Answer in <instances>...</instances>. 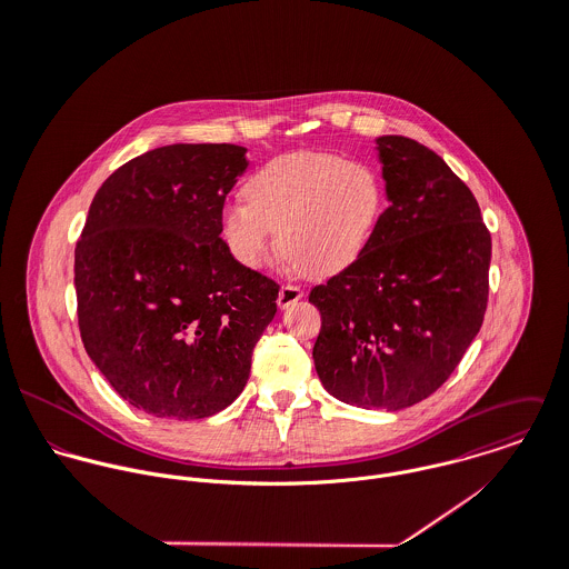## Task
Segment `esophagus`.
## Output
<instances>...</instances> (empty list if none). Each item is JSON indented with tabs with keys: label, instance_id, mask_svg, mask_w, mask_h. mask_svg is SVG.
<instances>
[{
	"label": "esophagus",
	"instance_id": "1",
	"mask_svg": "<svg viewBox=\"0 0 569 569\" xmlns=\"http://www.w3.org/2000/svg\"><path fill=\"white\" fill-rule=\"evenodd\" d=\"M302 296H305V291H302L298 284H282V287H280V293H278V307H280V309H287V307H291L293 302H298Z\"/></svg>",
	"mask_w": 569,
	"mask_h": 569
}]
</instances>
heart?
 Returning <instances> with one entry per match:
<instances>
[{"mask_svg": "<svg viewBox=\"0 0 569 569\" xmlns=\"http://www.w3.org/2000/svg\"><path fill=\"white\" fill-rule=\"evenodd\" d=\"M383 212V183L370 163L298 151L262 163L247 199L223 208L221 232L232 256L258 269L276 244L311 276L348 267Z\"/></svg>", "mask_w": 569, "mask_h": 569, "instance_id": "obj_1", "label": "heart"}]
</instances>
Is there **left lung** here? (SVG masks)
<instances>
[{"label": "left lung", "mask_w": 569, "mask_h": 569, "mask_svg": "<svg viewBox=\"0 0 569 569\" xmlns=\"http://www.w3.org/2000/svg\"><path fill=\"white\" fill-rule=\"evenodd\" d=\"M390 206L366 249L311 289L313 346L328 395L399 411L433 395L480 332L490 232L469 186L431 149L377 138Z\"/></svg>", "instance_id": "obj_1"}]
</instances>
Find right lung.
I'll list each match as a JSON object with an SVG mask.
<instances>
[{
  "instance_id": "add662e5",
  "label": "right lung",
  "mask_w": 569,
  "mask_h": 569,
  "mask_svg": "<svg viewBox=\"0 0 569 569\" xmlns=\"http://www.w3.org/2000/svg\"><path fill=\"white\" fill-rule=\"evenodd\" d=\"M237 144H170L98 188L74 251L89 359L129 403L160 418H208L249 379L278 284L221 239Z\"/></svg>"
}]
</instances>
